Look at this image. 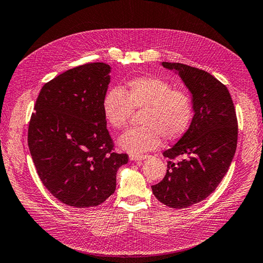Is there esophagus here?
<instances>
[{
    "instance_id": "1",
    "label": "esophagus",
    "mask_w": 263,
    "mask_h": 263,
    "mask_svg": "<svg viewBox=\"0 0 263 263\" xmlns=\"http://www.w3.org/2000/svg\"><path fill=\"white\" fill-rule=\"evenodd\" d=\"M149 156L146 155H130V160L131 161H141L148 159Z\"/></svg>"
}]
</instances>
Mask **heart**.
<instances>
[{
  "instance_id": "heart-1",
  "label": "heart",
  "mask_w": 263,
  "mask_h": 263,
  "mask_svg": "<svg viewBox=\"0 0 263 263\" xmlns=\"http://www.w3.org/2000/svg\"><path fill=\"white\" fill-rule=\"evenodd\" d=\"M102 107L114 129L127 124L133 109H143L140 117L142 125L125 132L118 141L122 150L132 155L157 149L162 138L167 141L180 139L194 117L193 101L187 93L174 90L169 83L152 76L131 78L123 89L111 88L104 96Z\"/></svg>"
}]
</instances>
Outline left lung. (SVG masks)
Masks as SVG:
<instances>
[{
    "mask_svg": "<svg viewBox=\"0 0 263 263\" xmlns=\"http://www.w3.org/2000/svg\"><path fill=\"white\" fill-rule=\"evenodd\" d=\"M161 65L191 91L194 117L179 141L163 152L170 159L166 176L151 188L162 204L186 209L209 197L228 173L237 143L236 113L229 89L210 72L179 63Z\"/></svg>",
    "mask_w": 263,
    "mask_h": 263,
    "instance_id": "obj_1",
    "label": "left lung"
}]
</instances>
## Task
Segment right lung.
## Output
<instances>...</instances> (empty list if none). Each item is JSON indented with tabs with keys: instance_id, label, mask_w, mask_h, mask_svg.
<instances>
[{
	"instance_id": "right-lung-1",
	"label": "right lung",
	"mask_w": 263,
	"mask_h": 263,
	"mask_svg": "<svg viewBox=\"0 0 263 263\" xmlns=\"http://www.w3.org/2000/svg\"><path fill=\"white\" fill-rule=\"evenodd\" d=\"M111 67L85 64L44 85L28 130V145L42 184L62 203L87 209L115 192L126 154L113 151L102 103Z\"/></svg>"
}]
</instances>
